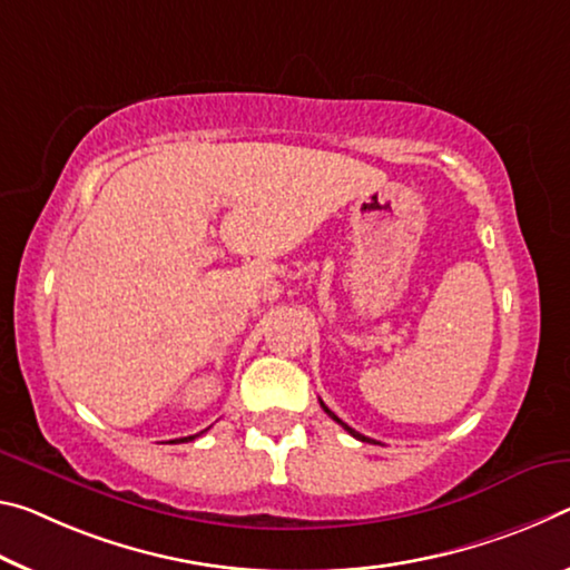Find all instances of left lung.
I'll return each instance as SVG.
<instances>
[{
  "mask_svg": "<svg viewBox=\"0 0 570 570\" xmlns=\"http://www.w3.org/2000/svg\"><path fill=\"white\" fill-rule=\"evenodd\" d=\"M320 403H322V401H320ZM322 409H324V413H330V415H332V419H334V421H337V423H340V426H342V429H345V431L350 433V436H355V439H360V441H367V444H370V441H373V439H367V436H363V433H357L355 429H350V426H347V423H342V421L337 419V415H334V413H332V411H330V409H327V405H324V403H322Z\"/></svg>",
  "mask_w": 570,
  "mask_h": 570,
  "instance_id": "1",
  "label": "left lung"
}]
</instances>
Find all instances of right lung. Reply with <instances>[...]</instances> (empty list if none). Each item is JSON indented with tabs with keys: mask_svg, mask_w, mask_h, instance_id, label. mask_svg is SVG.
<instances>
[{
	"mask_svg": "<svg viewBox=\"0 0 570 570\" xmlns=\"http://www.w3.org/2000/svg\"><path fill=\"white\" fill-rule=\"evenodd\" d=\"M195 436H200V433H195ZM195 436H185V439H175V441H193Z\"/></svg>",
	"mask_w": 570,
	"mask_h": 570,
	"instance_id": "obj_1",
	"label": "right lung"
}]
</instances>
